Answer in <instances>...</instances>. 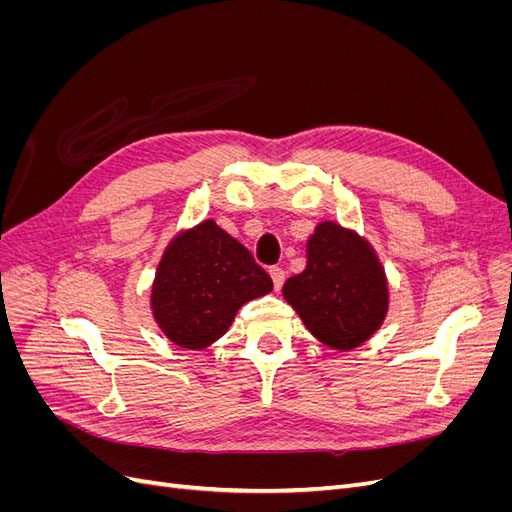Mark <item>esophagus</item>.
Listing matches in <instances>:
<instances>
[{
  "label": "esophagus",
  "mask_w": 512,
  "mask_h": 512,
  "mask_svg": "<svg viewBox=\"0 0 512 512\" xmlns=\"http://www.w3.org/2000/svg\"><path fill=\"white\" fill-rule=\"evenodd\" d=\"M269 275H271L275 290H280L282 284H284V280H286V271H284L282 267H271V269H269Z\"/></svg>",
  "instance_id": "34e87169"
}]
</instances>
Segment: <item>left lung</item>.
<instances>
[{"instance_id": "8db88e82", "label": "left lung", "mask_w": 512, "mask_h": 512, "mask_svg": "<svg viewBox=\"0 0 512 512\" xmlns=\"http://www.w3.org/2000/svg\"><path fill=\"white\" fill-rule=\"evenodd\" d=\"M284 299L322 344L352 350L380 329L389 286L365 239L335 222H322L307 241V267L284 284Z\"/></svg>"}]
</instances>
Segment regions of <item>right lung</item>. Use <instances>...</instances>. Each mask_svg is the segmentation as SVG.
Segmentation results:
<instances>
[{
    "label": "right lung",
    "mask_w": 512,
    "mask_h": 512,
    "mask_svg": "<svg viewBox=\"0 0 512 512\" xmlns=\"http://www.w3.org/2000/svg\"><path fill=\"white\" fill-rule=\"evenodd\" d=\"M271 290L269 273L250 250L205 220L166 247L151 288V309L170 342L200 350L228 331L243 303Z\"/></svg>",
    "instance_id": "right-lung-1"
}]
</instances>
